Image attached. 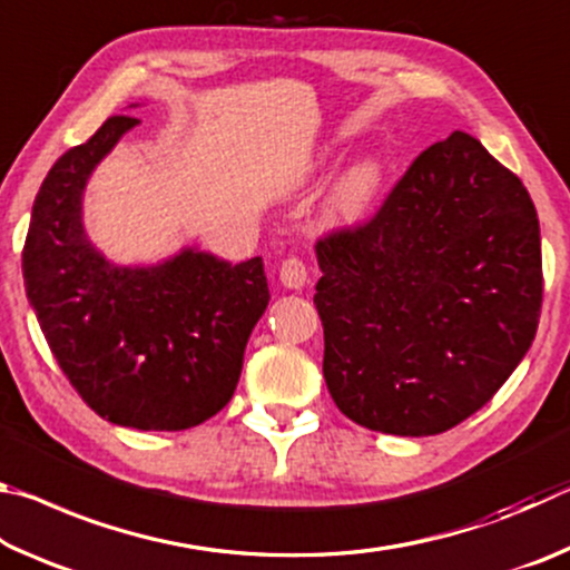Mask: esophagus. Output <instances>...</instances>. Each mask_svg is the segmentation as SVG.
<instances>
[{"mask_svg":"<svg viewBox=\"0 0 570 570\" xmlns=\"http://www.w3.org/2000/svg\"><path fill=\"white\" fill-rule=\"evenodd\" d=\"M278 282H282L286 288H292V292L304 288L308 282L306 264L298 262V258H286V262L282 264V272H278Z\"/></svg>","mask_w":570,"mask_h":570,"instance_id":"obj_1","label":"esophagus"}]
</instances>
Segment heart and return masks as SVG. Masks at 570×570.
<instances>
[{
	"label": "heart",
	"instance_id": "heart-1",
	"mask_svg": "<svg viewBox=\"0 0 570 570\" xmlns=\"http://www.w3.org/2000/svg\"><path fill=\"white\" fill-rule=\"evenodd\" d=\"M387 170L377 158H362L346 168L330 190L324 216L336 228L360 226L377 208Z\"/></svg>",
	"mask_w": 570,
	"mask_h": 570
}]
</instances>
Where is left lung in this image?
Listing matches in <instances>:
<instances>
[{"label": "left lung", "mask_w": 570, "mask_h": 570, "mask_svg": "<svg viewBox=\"0 0 570 570\" xmlns=\"http://www.w3.org/2000/svg\"><path fill=\"white\" fill-rule=\"evenodd\" d=\"M324 380L384 435L455 428L535 340L540 226L515 173L455 130L412 163L370 224L316 244Z\"/></svg>", "instance_id": "1"}]
</instances>
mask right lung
Returning a JSON list of instances; mask_svg holds the SVG:
<instances>
[{
	"label": "right lung",
	"instance_id": "obj_1",
	"mask_svg": "<svg viewBox=\"0 0 570 570\" xmlns=\"http://www.w3.org/2000/svg\"><path fill=\"white\" fill-rule=\"evenodd\" d=\"M138 120L115 115L47 173L22 250L30 306L72 387L112 424L176 432L234 397L248 336L268 306L262 258L196 246L150 266L105 258L82 224L92 170Z\"/></svg>",
	"mask_w": 570,
	"mask_h": 570
}]
</instances>
